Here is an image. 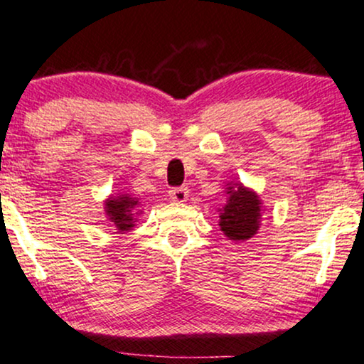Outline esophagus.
<instances>
[{"label": "esophagus", "mask_w": 364, "mask_h": 364, "mask_svg": "<svg viewBox=\"0 0 364 364\" xmlns=\"http://www.w3.org/2000/svg\"><path fill=\"white\" fill-rule=\"evenodd\" d=\"M187 196H189V189H187L186 186L173 187V189L170 191V198H172L173 200H177V203H183V200L187 199Z\"/></svg>", "instance_id": "obj_1"}]
</instances>
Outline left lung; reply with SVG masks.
Returning a JSON list of instances; mask_svg holds the SVG:
<instances>
[{
  "label": "left lung",
  "instance_id": "obj_1",
  "mask_svg": "<svg viewBox=\"0 0 364 364\" xmlns=\"http://www.w3.org/2000/svg\"><path fill=\"white\" fill-rule=\"evenodd\" d=\"M228 194L230 198L220 216V226L230 240H247L257 233L259 199L254 192L243 189L242 186L237 191L228 187Z\"/></svg>",
  "mask_w": 364,
  "mask_h": 364
}]
</instances>
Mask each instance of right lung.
Returning a JSON list of instances; mask_svg holds the SVG:
<instances>
[{"label":"right lung","mask_w":364,"mask_h":364,"mask_svg":"<svg viewBox=\"0 0 364 364\" xmlns=\"http://www.w3.org/2000/svg\"><path fill=\"white\" fill-rule=\"evenodd\" d=\"M136 204H138V200L134 198H129V196H121V198H112L107 200L105 213L112 220L115 228H119L121 232L132 228V220L134 218H132L131 209Z\"/></svg>","instance_id":"add662e5"}]
</instances>
